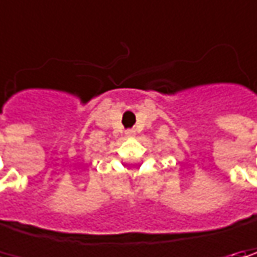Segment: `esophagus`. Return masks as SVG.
<instances>
[{
  "instance_id": "34e87169",
  "label": "esophagus",
  "mask_w": 257,
  "mask_h": 257,
  "mask_svg": "<svg viewBox=\"0 0 257 257\" xmlns=\"http://www.w3.org/2000/svg\"><path fill=\"white\" fill-rule=\"evenodd\" d=\"M125 134H127L128 137H133V136H134V130H127V132H125Z\"/></svg>"
}]
</instances>
